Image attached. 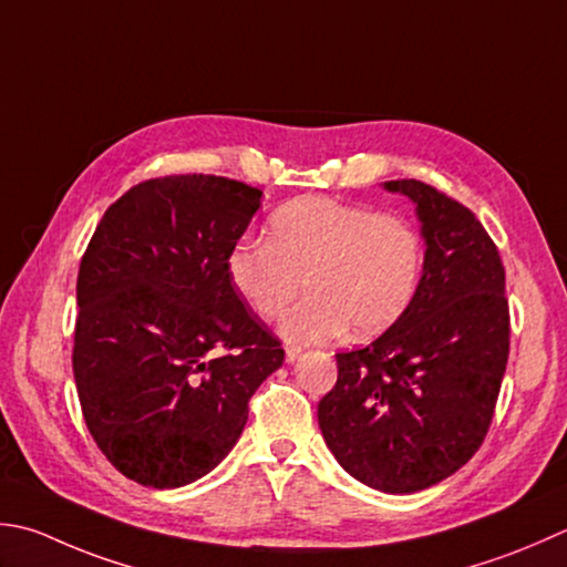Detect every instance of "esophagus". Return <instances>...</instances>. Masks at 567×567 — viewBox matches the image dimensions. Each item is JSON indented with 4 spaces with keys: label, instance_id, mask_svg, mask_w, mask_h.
<instances>
[{
    "label": "esophagus",
    "instance_id": "esophagus-1",
    "mask_svg": "<svg viewBox=\"0 0 567 567\" xmlns=\"http://www.w3.org/2000/svg\"><path fill=\"white\" fill-rule=\"evenodd\" d=\"M302 347H287L285 349V359H287V363H295V361H299L302 359Z\"/></svg>",
    "mask_w": 567,
    "mask_h": 567
}]
</instances>
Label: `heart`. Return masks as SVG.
<instances>
[{"instance_id":"b5f03b06","label":"heart","mask_w":567,"mask_h":567,"mask_svg":"<svg viewBox=\"0 0 567 567\" xmlns=\"http://www.w3.org/2000/svg\"><path fill=\"white\" fill-rule=\"evenodd\" d=\"M423 238L410 220L369 206L305 196L275 210L268 243L240 238L228 250L230 285L265 321L287 315L280 334L319 343L347 334L369 339L401 319L423 275Z\"/></svg>"}]
</instances>
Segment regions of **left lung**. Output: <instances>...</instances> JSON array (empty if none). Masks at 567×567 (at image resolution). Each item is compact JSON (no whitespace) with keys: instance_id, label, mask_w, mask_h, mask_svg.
Wrapping results in <instances>:
<instances>
[{"instance_id":"1","label":"left lung","mask_w":567,"mask_h":567,"mask_svg":"<svg viewBox=\"0 0 567 567\" xmlns=\"http://www.w3.org/2000/svg\"><path fill=\"white\" fill-rule=\"evenodd\" d=\"M383 188L415 204L423 277L408 312L369 347L337 353V385L317 408L327 447L353 480L415 494L482 447L508 361L506 275L489 233L435 186Z\"/></svg>"}]
</instances>
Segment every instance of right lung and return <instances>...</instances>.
Segmentation results:
<instances>
[{"mask_svg":"<svg viewBox=\"0 0 567 567\" xmlns=\"http://www.w3.org/2000/svg\"><path fill=\"white\" fill-rule=\"evenodd\" d=\"M260 196L226 176H162L122 194L87 243L78 401L100 452L142 486L176 489L218 467L285 361L226 270Z\"/></svg>","mask_w":567,"mask_h":567,"instance_id":"right-lung-1","label":"right lung"}]
</instances>
